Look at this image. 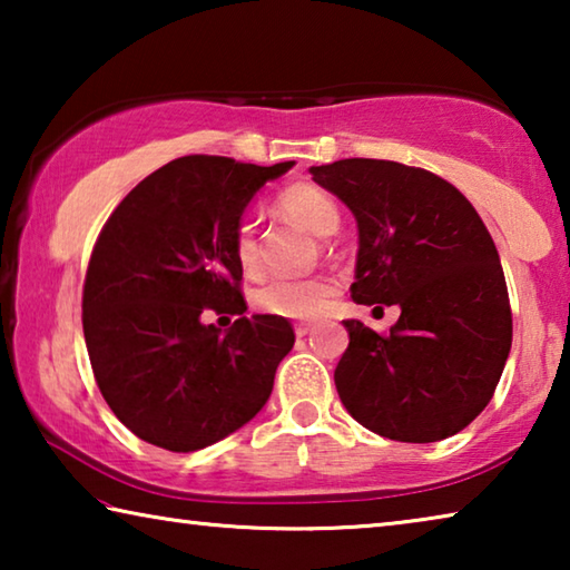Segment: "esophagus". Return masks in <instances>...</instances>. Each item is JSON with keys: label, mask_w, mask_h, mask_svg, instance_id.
Segmentation results:
<instances>
[{"label": "esophagus", "mask_w": 570, "mask_h": 570, "mask_svg": "<svg viewBox=\"0 0 570 570\" xmlns=\"http://www.w3.org/2000/svg\"><path fill=\"white\" fill-rule=\"evenodd\" d=\"M294 332H296V336H306L308 332H312V324H296Z\"/></svg>", "instance_id": "1"}]
</instances>
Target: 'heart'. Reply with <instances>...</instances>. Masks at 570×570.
Wrapping results in <instances>:
<instances>
[{"label":"heart","mask_w":570,"mask_h":570,"mask_svg":"<svg viewBox=\"0 0 570 570\" xmlns=\"http://www.w3.org/2000/svg\"><path fill=\"white\" fill-rule=\"evenodd\" d=\"M278 206L284 214L296 218L314 234L326 236L340 224V210L334 200L322 188L308 183H294L278 193ZM234 256L246 274L256 272L258 244L256 234L248 224H238L234 230ZM336 296V284L326 276L312 278H272L258 288L254 296L256 308L282 320H316L332 306Z\"/></svg>","instance_id":"obj_1"}]
</instances>
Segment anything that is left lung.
I'll list each match as a JSON object with an SVG mask.
<instances>
[{
  "instance_id": "obj_1",
  "label": "left lung",
  "mask_w": 570,
  "mask_h": 570,
  "mask_svg": "<svg viewBox=\"0 0 570 570\" xmlns=\"http://www.w3.org/2000/svg\"><path fill=\"white\" fill-rule=\"evenodd\" d=\"M312 176L356 218L354 302L402 308L384 334L344 322L350 346L334 384L346 412L397 442L465 430L493 400L513 342L493 236L452 183L424 168L344 158Z\"/></svg>"
}]
</instances>
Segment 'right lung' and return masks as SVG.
Instances as JSON below:
<instances>
[{
    "instance_id": "add662e5",
    "label": "right lung",
    "mask_w": 570,
    "mask_h": 570,
    "mask_svg": "<svg viewBox=\"0 0 570 570\" xmlns=\"http://www.w3.org/2000/svg\"><path fill=\"white\" fill-rule=\"evenodd\" d=\"M292 166L176 158L105 220L82 286L85 344L115 417L150 445H214L272 394L294 330L274 314L244 316L234 230L254 193ZM206 307L239 320L220 335L199 322Z\"/></svg>"
}]
</instances>
